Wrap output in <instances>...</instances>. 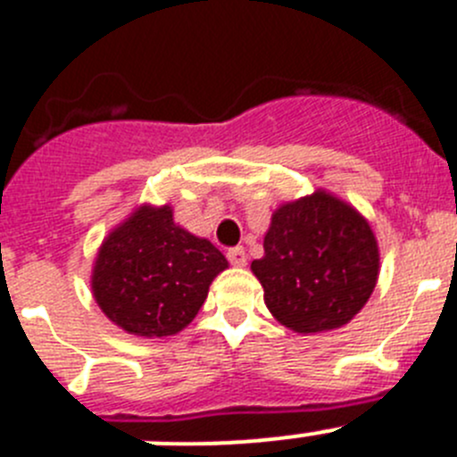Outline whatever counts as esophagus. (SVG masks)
Segmentation results:
<instances>
[{"mask_svg": "<svg viewBox=\"0 0 457 457\" xmlns=\"http://www.w3.org/2000/svg\"><path fill=\"white\" fill-rule=\"evenodd\" d=\"M226 258L231 262L233 267H245L246 265V253L245 246H233V249L226 251Z\"/></svg>", "mask_w": 457, "mask_h": 457, "instance_id": "esophagus-1", "label": "esophagus"}]
</instances>
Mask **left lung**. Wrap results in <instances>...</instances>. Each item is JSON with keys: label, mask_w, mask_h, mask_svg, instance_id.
<instances>
[{"label": "left lung", "mask_w": 457, "mask_h": 457, "mask_svg": "<svg viewBox=\"0 0 457 457\" xmlns=\"http://www.w3.org/2000/svg\"><path fill=\"white\" fill-rule=\"evenodd\" d=\"M265 256L251 271L271 315L295 333L349 324L370 301L380 253L370 221L346 201L317 190L271 215Z\"/></svg>", "instance_id": "8db88e82"}]
</instances>
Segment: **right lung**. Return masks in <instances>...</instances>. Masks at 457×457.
<instances>
[{
	"label": "right lung",
	"mask_w": 457,
	"mask_h": 457,
	"mask_svg": "<svg viewBox=\"0 0 457 457\" xmlns=\"http://www.w3.org/2000/svg\"><path fill=\"white\" fill-rule=\"evenodd\" d=\"M228 267L220 249L174 224L171 206L136 208L108 233L92 267L104 315L131 335H177L196 317L212 278Z\"/></svg>",
	"instance_id": "right-lung-1"
}]
</instances>
